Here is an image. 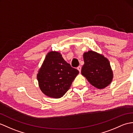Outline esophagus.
Wrapping results in <instances>:
<instances>
[{
    "mask_svg": "<svg viewBox=\"0 0 133 133\" xmlns=\"http://www.w3.org/2000/svg\"><path fill=\"white\" fill-rule=\"evenodd\" d=\"M77 69H78L79 70V71L81 72V70H82V67L81 66H79L78 67H77Z\"/></svg>",
    "mask_w": 133,
    "mask_h": 133,
    "instance_id": "obj_1",
    "label": "esophagus"
}]
</instances>
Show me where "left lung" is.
Returning <instances> with one entry per match:
<instances>
[{
  "label": "left lung",
  "mask_w": 133,
  "mask_h": 133,
  "mask_svg": "<svg viewBox=\"0 0 133 133\" xmlns=\"http://www.w3.org/2000/svg\"><path fill=\"white\" fill-rule=\"evenodd\" d=\"M84 64L82 74L91 84L98 89L107 87L112 81L113 73L107 58L93 51L83 55Z\"/></svg>",
  "instance_id": "1"
}]
</instances>
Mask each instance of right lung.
Here are the masks:
<instances>
[{
	"mask_svg": "<svg viewBox=\"0 0 133 133\" xmlns=\"http://www.w3.org/2000/svg\"><path fill=\"white\" fill-rule=\"evenodd\" d=\"M78 74L79 71L67 63L59 52L50 51L37 74L39 88L49 97L61 98L69 90Z\"/></svg>",
	"mask_w": 133,
	"mask_h": 133,
	"instance_id": "add662e5",
	"label": "right lung"
}]
</instances>
